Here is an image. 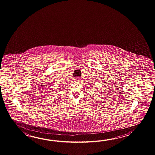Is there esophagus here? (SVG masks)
I'll return each instance as SVG.
<instances>
[{"label":"esophagus","instance_id":"34e87169","mask_svg":"<svg viewBox=\"0 0 155 155\" xmlns=\"http://www.w3.org/2000/svg\"><path fill=\"white\" fill-rule=\"evenodd\" d=\"M81 81V79L80 78H76L75 79V82H79Z\"/></svg>","mask_w":155,"mask_h":155}]
</instances>
